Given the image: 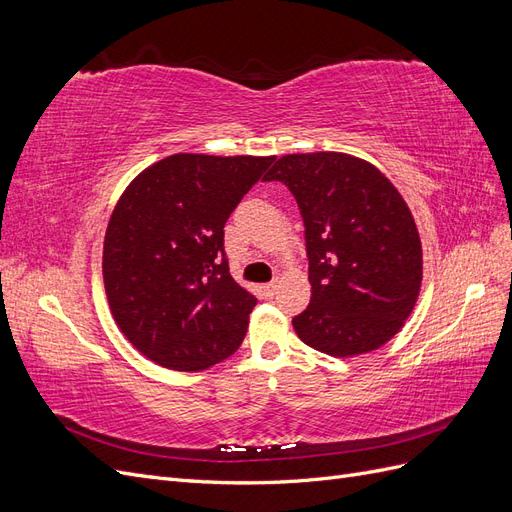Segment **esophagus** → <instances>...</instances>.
I'll return each mask as SVG.
<instances>
[{
  "mask_svg": "<svg viewBox=\"0 0 512 512\" xmlns=\"http://www.w3.org/2000/svg\"><path fill=\"white\" fill-rule=\"evenodd\" d=\"M262 290H265V294H267V297H273V294L277 292V280H273V282L265 284V286H262Z\"/></svg>",
  "mask_w": 512,
  "mask_h": 512,
  "instance_id": "obj_1",
  "label": "esophagus"
}]
</instances>
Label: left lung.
Listing matches in <instances>:
<instances>
[{
	"label": "left lung",
	"mask_w": 512,
	"mask_h": 512,
	"mask_svg": "<svg viewBox=\"0 0 512 512\" xmlns=\"http://www.w3.org/2000/svg\"><path fill=\"white\" fill-rule=\"evenodd\" d=\"M265 181H282L305 226L312 299L292 327L331 356L380 348L418 297L423 252L412 213L376 166L335 151L292 153Z\"/></svg>",
	"instance_id": "left-lung-1"
}]
</instances>
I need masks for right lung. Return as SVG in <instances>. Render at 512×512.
<instances>
[{"instance_id": "right-lung-1", "label": "right lung", "mask_w": 512, "mask_h": 512, "mask_svg": "<svg viewBox=\"0 0 512 512\" xmlns=\"http://www.w3.org/2000/svg\"><path fill=\"white\" fill-rule=\"evenodd\" d=\"M273 160L175 153L119 198L104 286L119 329L147 359L200 371L241 346L258 301L228 271L224 224Z\"/></svg>"}]
</instances>
